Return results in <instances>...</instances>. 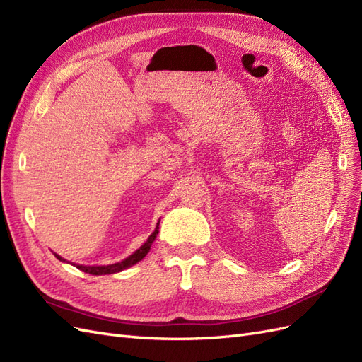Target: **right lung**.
Listing matches in <instances>:
<instances>
[{"instance_id":"1","label":"right lung","mask_w":362,"mask_h":362,"mask_svg":"<svg viewBox=\"0 0 362 362\" xmlns=\"http://www.w3.org/2000/svg\"><path fill=\"white\" fill-rule=\"evenodd\" d=\"M158 225H160V222L157 223L156 231L149 235V238L144 243V246H140V247L134 252V254H131L128 258L122 259L120 262H115V264H110V266H80V264H74V266H75L76 269L83 270L84 273H89V275H112V273L122 272V270H125V269H128V267H131V266H134L136 262H139L140 259H144V258L146 257V254L149 252L152 243H154V240H156V237H157V234H158ZM54 255H56V258L60 259V261H63V262L66 261V259H63V258H62L60 255H57V254H54Z\"/></svg>"}]
</instances>
